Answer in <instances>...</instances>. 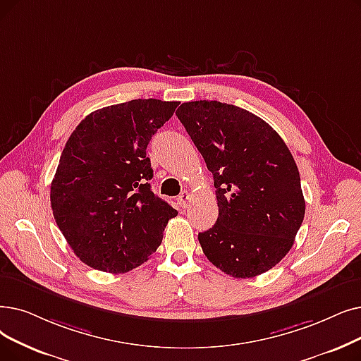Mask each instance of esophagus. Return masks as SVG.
<instances>
[{"instance_id":"esophagus-1","label":"esophagus","mask_w":361,"mask_h":361,"mask_svg":"<svg viewBox=\"0 0 361 361\" xmlns=\"http://www.w3.org/2000/svg\"><path fill=\"white\" fill-rule=\"evenodd\" d=\"M189 202H190V195H189V192H181V195L177 197V203H178V207L180 208H187L189 207Z\"/></svg>"}]
</instances>
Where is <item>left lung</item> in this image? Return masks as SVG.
Instances as JSON below:
<instances>
[{"mask_svg": "<svg viewBox=\"0 0 361 361\" xmlns=\"http://www.w3.org/2000/svg\"><path fill=\"white\" fill-rule=\"evenodd\" d=\"M176 115L216 189V223L199 233L203 254L238 279L269 271L290 250L305 214L292 153L267 122L234 104L189 102Z\"/></svg>", "mask_w": 361, "mask_h": 361, "instance_id": "obj_1", "label": "left lung"}]
</instances>
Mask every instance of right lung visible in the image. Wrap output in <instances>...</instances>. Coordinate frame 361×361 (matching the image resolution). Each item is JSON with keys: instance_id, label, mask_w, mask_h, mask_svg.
Masks as SVG:
<instances>
[{"instance_id": "add662e5", "label": "right lung", "mask_w": 361, "mask_h": 361, "mask_svg": "<svg viewBox=\"0 0 361 361\" xmlns=\"http://www.w3.org/2000/svg\"><path fill=\"white\" fill-rule=\"evenodd\" d=\"M178 102L138 99L90 114L71 134L51 183L56 223L75 255L106 273L142 265L177 211L156 196L147 145Z\"/></svg>"}]
</instances>
